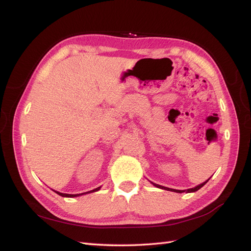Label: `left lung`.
Listing matches in <instances>:
<instances>
[{
  "instance_id": "obj_1",
  "label": "left lung",
  "mask_w": 251,
  "mask_h": 251,
  "mask_svg": "<svg viewBox=\"0 0 251 251\" xmlns=\"http://www.w3.org/2000/svg\"><path fill=\"white\" fill-rule=\"evenodd\" d=\"M209 180V179H208ZM207 180V181H208ZM207 181H205V182H203V183H201V184H199V185H197L196 187H194V188H188V189H186V191H179V189H173V188H169V187H164V186H162V185H159V184H156V183H153V182H151V184H153L154 186H156V187H158V188H162V189H165V191H171V192H176V193H183V192H186V193H194V192H197L198 191V189H200L204 184H206L207 183Z\"/></svg>"
}]
</instances>
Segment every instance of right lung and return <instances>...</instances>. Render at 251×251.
Here are the masks:
<instances>
[{"label":"right lung","instance_id":"1","mask_svg":"<svg viewBox=\"0 0 251 251\" xmlns=\"http://www.w3.org/2000/svg\"><path fill=\"white\" fill-rule=\"evenodd\" d=\"M100 187H97V188H95V189H93V191H90V192H87V193H82V194H76V195H70V194H63V193H59V192H56V191H54L57 195H59V196H62V197H67V198H73V197H78V196H81V195H86V194H89V193H93V192H97V191H100Z\"/></svg>","mask_w":251,"mask_h":251}]
</instances>
